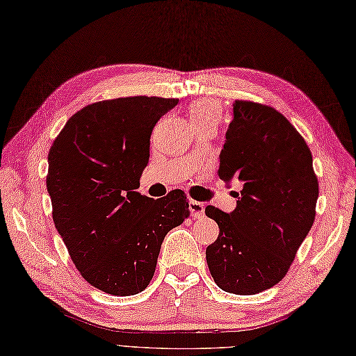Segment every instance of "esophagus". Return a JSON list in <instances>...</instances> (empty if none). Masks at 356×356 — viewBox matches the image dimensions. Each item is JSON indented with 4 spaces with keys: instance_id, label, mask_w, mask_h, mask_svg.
Returning a JSON list of instances; mask_svg holds the SVG:
<instances>
[{
    "instance_id": "obj_1",
    "label": "esophagus",
    "mask_w": 356,
    "mask_h": 356,
    "mask_svg": "<svg viewBox=\"0 0 356 356\" xmlns=\"http://www.w3.org/2000/svg\"><path fill=\"white\" fill-rule=\"evenodd\" d=\"M188 207H190V213H192V216H193L195 219L202 218L204 213H205V205H204L202 202L190 201V202H188Z\"/></svg>"
}]
</instances>
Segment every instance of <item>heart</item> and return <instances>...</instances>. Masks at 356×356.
<instances>
[{"label": "heart", "mask_w": 356, "mask_h": 356, "mask_svg": "<svg viewBox=\"0 0 356 356\" xmlns=\"http://www.w3.org/2000/svg\"><path fill=\"white\" fill-rule=\"evenodd\" d=\"M188 118L193 127L202 124H219L220 120V108L216 102L202 99L193 102L188 108Z\"/></svg>", "instance_id": "heart-1"}]
</instances>
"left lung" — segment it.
Returning <instances> with one entry per match:
<instances>
[{"label":"left lung","mask_w":356,"mask_h":356,"mask_svg":"<svg viewBox=\"0 0 356 356\" xmlns=\"http://www.w3.org/2000/svg\"><path fill=\"white\" fill-rule=\"evenodd\" d=\"M219 177L243 184L231 214L208 205L219 237L207 248L214 282L257 294L278 284L313 227L318 179L296 128L270 106L237 99L220 152Z\"/></svg>","instance_id":"obj_1"}]
</instances>
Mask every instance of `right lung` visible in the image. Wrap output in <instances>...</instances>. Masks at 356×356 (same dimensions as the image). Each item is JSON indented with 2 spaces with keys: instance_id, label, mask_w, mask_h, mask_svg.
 <instances>
[{
  "instance_id": "1",
  "label": "right lung",
  "mask_w": 356,
  "mask_h": 356,
  "mask_svg": "<svg viewBox=\"0 0 356 356\" xmlns=\"http://www.w3.org/2000/svg\"><path fill=\"white\" fill-rule=\"evenodd\" d=\"M177 98L127 97L89 104L69 118L48 154L53 220L78 272L113 296L148 287L166 234L190 214L184 192H136L151 134Z\"/></svg>"
}]
</instances>
